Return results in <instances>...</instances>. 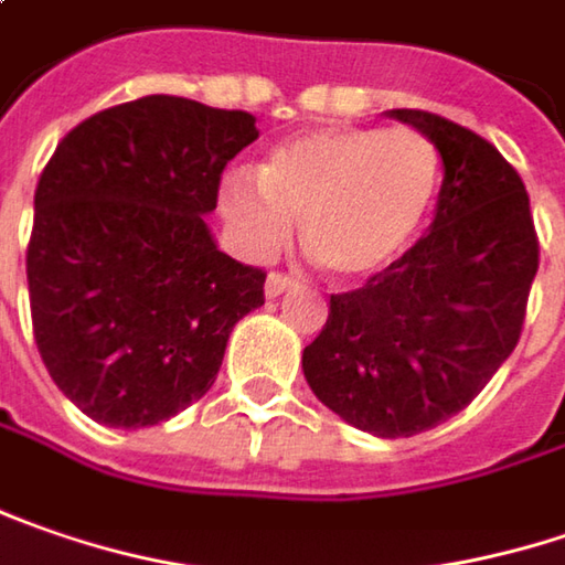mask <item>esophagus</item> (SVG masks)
I'll list each match as a JSON object with an SVG mask.
<instances>
[{
  "mask_svg": "<svg viewBox=\"0 0 565 565\" xmlns=\"http://www.w3.org/2000/svg\"><path fill=\"white\" fill-rule=\"evenodd\" d=\"M294 284H297L294 275H287V271H271L268 281H265V294H268V297H281L284 290H290Z\"/></svg>",
  "mask_w": 565,
  "mask_h": 565,
  "instance_id": "34e87169",
  "label": "esophagus"
}]
</instances>
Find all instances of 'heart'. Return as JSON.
I'll list each match as a JSON object with an SVG mask.
<instances>
[{
  "instance_id": "1",
  "label": "heart",
  "mask_w": 565,
  "mask_h": 565,
  "mask_svg": "<svg viewBox=\"0 0 565 565\" xmlns=\"http://www.w3.org/2000/svg\"><path fill=\"white\" fill-rule=\"evenodd\" d=\"M439 154L417 129L334 126L278 145L256 180L231 177L221 209L253 256H271L300 217L312 256L341 278H370L420 231Z\"/></svg>"
}]
</instances>
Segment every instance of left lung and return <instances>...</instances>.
I'll return each instance as SVG.
<instances>
[{
    "label": "left lung",
    "instance_id": "1",
    "mask_svg": "<svg viewBox=\"0 0 565 565\" xmlns=\"http://www.w3.org/2000/svg\"><path fill=\"white\" fill-rule=\"evenodd\" d=\"M443 160L439 209L405 256L331 294L303 351L309 388L385 439L449 420L519 344L541 246L519 170L478 132L427 110H392Z\"/></svg>",
    "mask_w": 565,
    "mask_h": 565
}]
</instances>
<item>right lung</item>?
<instances>
[{
    "label": "right lung",
    "instance_id": "add662e5",
    "mask_svg": "<svg viewBox=\"0 0 565 565\" xmlns=\"http://www.w3.org/2000/svg\"><path fill=\"white\" fill-rule=\"evenodd\" d=\"M258 138L256 116L151 94L94 113L40 173L28 243L34 341L65 398L107 427H154L214 385L265 271L202 214Z\"/></svg>",
    "mask_w": 565,
    "mask_h": 565
}]
</instances>
